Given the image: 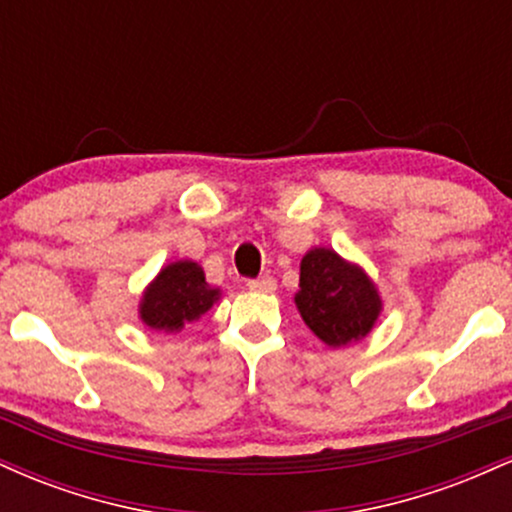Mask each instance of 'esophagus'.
<instances>
[{"label":"esophagus","mask_w":512,"mask_h":512,"mask_svg":"<svg viewBox=\"0 0 512 512\" xmlns=\"http://www.w3.org/2000/svg\"><path fill=\"white\" fill-rule=\"evenodd\" d=\"M250 291H260V293H272L276 291V281L272 276H260V279H250L248 281Z\"/></svg>","instance_id":"esophagus-1"}]
</instances>
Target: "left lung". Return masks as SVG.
Returning <instances> with one entry per match:
<instances>
[{
	"label": "left lung",
	"mask_w": 512,
	"mask_h": 512,
	"mask_svg": "<svg viewBox=\"0 0 512 512\" xmlns=\"http://www.w3.org/2000/svg\"><path fill=\"white\" fill-rule=\"evenodd\" d=\"M296 305L305 325L327 346L358 342L373 330L380 296L368 276L337 252L315 248L301 262V291Z\"/></svg>",
	"instance_id": "8db88e82"
}]
</instances>
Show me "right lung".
I'll return each mask as SVG.
<instances>
[{
	"instance_id": "obj_1",
	"label": "right lung",
	"mask_w": 512,
	"mask_h": 512,
	"mask_svg": "<svg viewBox=\"0 0 512 512\" xmlns=\"http://www.w3.org/2000/svg\"><path fill=\"white\" fill-rule=\"evenodd\" d=\"M219 298V289H211L197 262L182 260L168 264L144 293L139 313L154 330L178 332L187 322H195Z\"/></svg>"
}]
</instances>
